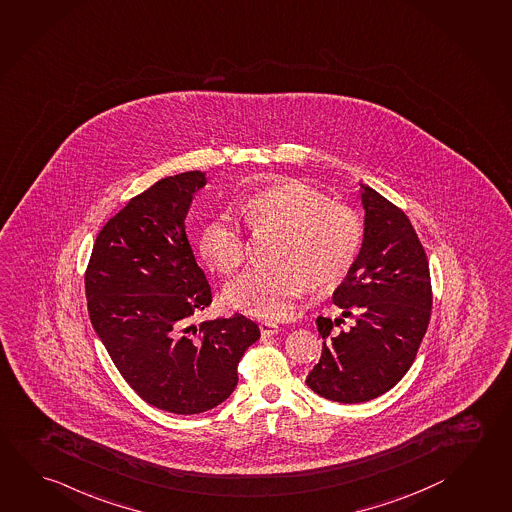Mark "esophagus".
Here are the masks:
<instances>
[{"label": "esophagus", "mask_w": 512, "mask_h": 512, "mask_svg": "<svg viewBox=\"0 0 512 512\" xmlns=\"http://www.w3.org/2000/svg\"><path fill=\"white\" fill-rule=\"evenodd\" d=\"M279 330H281L279 325L272 323V321H261L260 323L261 335H265V337H267V335H276L278 334Z\"/></svg>", "instance_id": "1"}]
</instances>
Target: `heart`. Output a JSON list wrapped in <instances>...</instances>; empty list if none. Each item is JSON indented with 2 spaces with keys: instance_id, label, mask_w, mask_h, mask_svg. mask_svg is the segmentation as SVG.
<instances>
[{
  "instance_id": "b5f03b06",
  "label": "heart",
  "mask_w": 512,
  "mask_h": 512,
  "mask_svg": "<svg viewBox=\"0 0 512 512\" xmlns=\"http://www.w3.org/2000/svg\"><path fill=\"white\" fill-rule=\"evenodd\" d=\"M243 220L256 236L279 233L272 267H254L223 290L229 307L252 316L283 319L292 314L310 283L334 287L354 267L363 247V223L352 207L330 202L301 182L269 187L243 207ZM249 242L240 220L220 213L205 223L200 252L213 269L233 274L247 258Z\"/></svg>"
}]
</instances>
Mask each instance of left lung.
I'll return each mask as SVG.
<instances>
[{
    "mask_svg": "<svg viewBox=\"0 0 512 512\" xmlns=\"http://www.w3.org/2000/svg\"><path fill=\"white\" fill-rule=\"evenodd\" d=\"M364 240L354 267L335 289L344 319L319 316L323 354L308 388L334 402L377 399L406 375L428 330L433 292L428 256L406 213L364 186Z\"/></svg>",
    "mask_w": 512,
    "mask_h": 512,
    "instance_id": "obj_1",
    "label": "left lung"
}]
</instances>
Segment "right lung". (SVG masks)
<instances>
[{
    "label": "right lung",
    "mask_w": 512,
    "mask_h": 512,
    "mask_svg": "<svg viewBox=\"0 0 512 512\" xmlns=\"http://www.w3.org/2000/svg\"><path fill=\"white\" fill-rule=\"evenodd\" d=\"M205 182L202 171H187L133 196L104 223L84 272L90 321L124 381L149 406L177 415L222 404L260 339L242 314L191 325L213 301L184 225Z\"/></svg>",
    "instance_id": "1"
}]
</instances>
